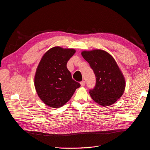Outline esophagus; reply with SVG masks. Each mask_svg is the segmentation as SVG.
Returning a JSON list of instances; mask_svg holds the SVG:
<instances>
[{
    "mask_svg": "<svg viewBox=\"0 0 150 150\" xmlns=\"http://www.w3.org/2000/svg\"><path fill=\"white\" fill-rule=\"evenodd\" d=\"M81 85L82 86H84L85 85V81H82L81 82Z\"/></svg>",
    "mask_w": 150,
    "mask_h": 150,
    "instance_id": "esophagus-1",
    "label": "esophagus"
}]
</instances>
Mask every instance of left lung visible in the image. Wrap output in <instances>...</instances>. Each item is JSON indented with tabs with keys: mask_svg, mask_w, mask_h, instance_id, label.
<instances>
[{
	"mask_svg": "<svg viewBox=\"0 0 150 150\" xmlns=\"http://www.w3.org/2000/svg\"><path fill=\"white\" fill-rule=\"evenodd\" d=\"M81 54L89 63L96 77V86L90 91L91 98L103 107L112 105L122 96L126 84L116 60L102 50L83 51Z\"/></svg>",
	"mask_w": 150,
	"mask_h": 150,
	"instance_id": "8db88e82",
	"label": "left lung"
}]
</instances>
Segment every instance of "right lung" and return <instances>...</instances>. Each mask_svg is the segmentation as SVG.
Returning <instances> with one entry per match:
<instances>
[{"mask_svg": "<svg viewBox=\"0 0 150 150\" xmlns=\"http://www.w3.org/2000/svg\"><path fill=\"white\" fill-rule=\"evenodd\" d=\"M76 52L73 48L52 47L42 56L34 76V86L41 100L51 108L62 107L81 86L72 79L67 64Z\"/></svg>", "mask_w": 150, "mask_h": 150, "instance_id": "right-lung-1", "label": "right lung"}]
</instances>
